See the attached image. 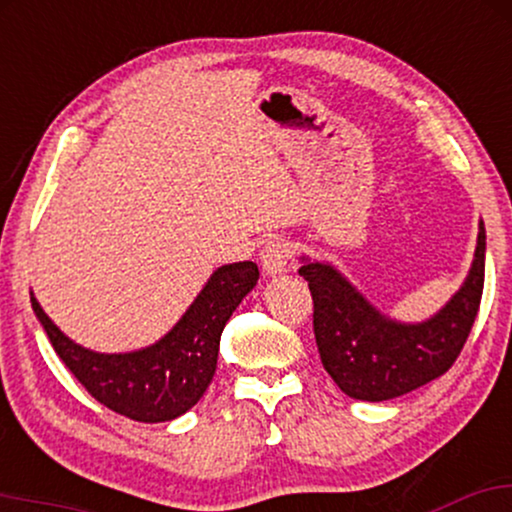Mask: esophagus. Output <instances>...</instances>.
Masks as SVG:
<instances>
[{
	"mask_svg": "<svg viewBox=\"0 0 512 512\" xmlns=\"http://www.w3.org/2000/svg\"><path fill=\"white\" fill-rule=\"evenodd\" d=\"M289 244L282 240H270L265 242V247L261 249V268L265 275H282L287 272L289 265Z\"/></svg>",
	"mask_w": 512,
	"mask_h": 512,
	"instance_id": "34e87169",
	"label": "esophagus"
}]
</instances>
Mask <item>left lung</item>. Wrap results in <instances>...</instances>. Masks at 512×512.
<instances>
[{
	"label": "left lung",
	"mask_w": 512,
	"mask_h": 512,
	"mask_svg": "<svg viewBox=\"0 0 512 512\" xmlns=\"http://www.w3.org/2000/svg\"><path fill=\"white\" fill-rule=\"evenodd\" d=\"M487 235L480 221L466 280L433 317L400 322L371 305L331 263L301 256L298 275L313 294L315 341L334 383L353 400L383 402L440 378L473 329L484 287Z\"/></svg>",
	"instance_id": "obj_1"
}]
</instances>
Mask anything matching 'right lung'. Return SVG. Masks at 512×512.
Masks as SVG:
<instances>
[{
	"mask_svg": "<svg viewBox=\"0 0 512 512\" xmlns=\"http://www.w3.org/2000/svg\"><path fill=\"white\" fill-rule=\"evenodd\" d=\"M256 282V263L221 265L167 334L131 353L84 348L51 322L32 291L30 301L56 355L91 397L134 421L164 423L195 407L209 388L225 322Z\"/></svg>",
	"mask_w": 512,
	"mask_h": 512,
	"instance_id": "right-lung-1",
	"label": "right lung"
}]
</instances>
